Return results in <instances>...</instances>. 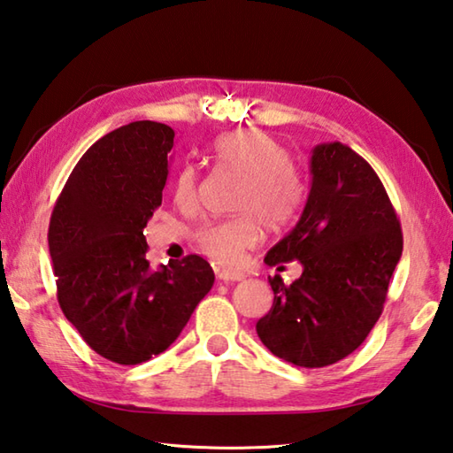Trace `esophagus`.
<instances>
[{"instance_id":"34e87169","label":"esophagus","mask_w":453,"mask_h":453,"mask_svg":"<svg viewBox=\"0 0 453 453\" xmlns=\"http://www.w3.org/2000/svg\"><path fill=\"white\" fill-rule=\"evenodd\" d=\"M217 278L220 281H241L244 274L241 270H226V268H217Z\"/></svg>"}]
</instances>
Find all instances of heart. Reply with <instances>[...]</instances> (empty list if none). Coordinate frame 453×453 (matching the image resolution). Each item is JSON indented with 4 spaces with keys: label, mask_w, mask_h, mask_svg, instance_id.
Here are the masks:
<instances>
[{
    "label": "heart",
    "mask_w": 453,
    "mask_h": 453,
    "mask_svg": "<svg viewBox=\"0 0 453 453\" xmlns=\"http://www.w3.org/2000/svg\"><path fill=\"white\" fill-rule=\"evenodd\" d=\"M217 164L244 175L236 199L242 215L212 220L195 233V244L203 254L223 266L242 260L244 252L258 242L260 221L278 230L292 220L303 201V183L292 167V156L278 140L264 132H236L219 138L212 148ZM199 199V175L185 165L173 183V201L181 209H193Z\"/></svg>",
    "instance_id": "heart-1"
}]
</instances>
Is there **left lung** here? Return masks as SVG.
<instances>
[{"mask_svg":"<svg viewBox=\"0 0 453 453\" xmlns=\"http://www.w3.org/2000/svg\"><path fill=\"white\" fill-rule=\"evenodd\" d=\"M310 172L300 220L264 258L300 260L303 272L289 286L270 278L274 303L256 333L280 359L319 369L351 355L379 321L403 230L379 175L349 146H315Z\"/></svg>","mask_w":453,"mask_h":453,"instance_id":"1","label":"left lung"}]
</instances>
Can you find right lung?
Here are the masks:
<instances>
[{
  "label": "right lung",
  "mask_w": 453,
  "mask_h": 453,
  "mask_svg": "<svg viewBox=\"0 0 453 453\" xmlns=\"http://www.w3.org/2000/svg\"><path fill=\"white\" fill-rule=\"evenodd\" d=\"M175 132L142 120L106 134L74 165L49 223L65 318L118 365L164 353L215 281L197 254L153 270L143 228L161 204Z\"/></svg>",
  "instance_id": "obj_1"
}]
</instances>
